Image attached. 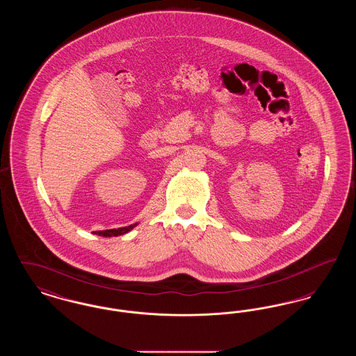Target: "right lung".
Listing matches in <instances>:
<instances>
[{
  "instance_id": "add662e5",
  "label": "right lung",
  "mask_w": 356,
  "mask_h": 356,
  "mask_svg": "<svg viewBox=\"0 0 356 356\" xmlns=\"http://www.w3.org/2000/svg\"><path fill=\"white\" fill-rule=\"evenodd\" d=\"M137 222L132 224V225H128V227H121V228H115V229H105V231H95L96 235L104 237H112V236H120V235H124V234H128L131 229H134Z\"/></svg>"
}]
</instances>
